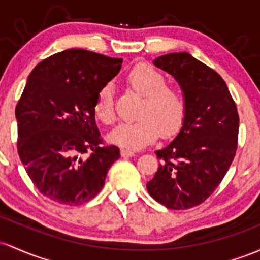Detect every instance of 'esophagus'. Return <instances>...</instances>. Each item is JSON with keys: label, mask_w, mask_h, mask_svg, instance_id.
Returning <instances> with one entry per match:
<instances>
[{"label": "esophagus", "mask_w": 260, "mask_h": 260, "mask_svg": "<svg viewBox=\"0 0 260 260\" xmlns=\"http://www.w3.org/2000/svg\"><path fill=\"white\" fill-rule=\"evenodd\" d=\"M121 154H122V156H135L136 152H133V150H131V149H122Z\"/></svg>", "instance_id": "34e87169"}]
</instances>
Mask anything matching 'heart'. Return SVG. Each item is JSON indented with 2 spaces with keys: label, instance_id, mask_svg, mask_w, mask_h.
Returning a JSON list of instances; mask_svg holds the SVG:
<instances>
[{
  "label": "heart",
  "instance_id": "b5f03b06",
  "mask_svg": "<svg viewBox=\"0 0 260 260\" xmlns=\"http://www.w3.org/2000/svg\"><path fill=\"white\" fill-rule=\"evenodd\" d=\"M127 82L144 101L139 110V121L122 123L110 135L111 142L131 149H141L161 135L165 138L180 131L186 115V98L180 87L167 85L161 71L149 64L136 65L128 73ZM95 115L101 122H115L113 90L111 85L100 88L96 96Z\"/></svg>",
  "mask_w": 260,
  "mask_h": 260
}]
</instances>
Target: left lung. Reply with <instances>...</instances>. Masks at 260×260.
<instances>
[{
  "mask_svg": "<svg viewBox=\"0 0 260 260\" xmlns=\"http://www.w3.org/2000/svg\"><path fill=\"white\" fill-rule=\"evenodd\" d=\"M154 64L179 82L187 107L179 135L155 152L161 162L147 189L168 209H191L217 189L235 159L238 112L224 80L189 53L161 55Z\"/></svg>",
  "mask_w": 260,
  "mask_h": 260,
  "instance_id": "8db88e82",
  "label": "left lung"
}]
</instances>
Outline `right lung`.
Returning <instances> with one entry per match:
<instances>
[{
  "label": "right lung",
  "instance_id": "add662e5",
  "mask_svg": "<svg viewBox=\"0 0 260 260\" xmlns=\"http://www.w3.org/2000/svg\"><path fill=\"white\" fill-rule=\"evenodd\" d=\"M121 67L119 58L68 49L44 59L28 76L16 106L17 149L45 198L78 206L104 187L121 154L101 138L93 106Z\"/></svg>",
  "mask_w": 260,
  "mask_h": 260
}]
</instances>
